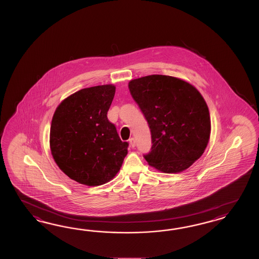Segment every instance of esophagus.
<instances>
[{"mask_svg": "<svg viewBox=\"0 0 259 259\" xmlns=\"http://www.w3.org/2000/svg\"><path fill=\"white\" fill-rule=\"evenodd\" d=\"M129 143H130V145H131L132 148H134V147L136 146V141H135L134 138H131V139L129 140Z\"/></svg>", "mask_w": 259, "mask_h": 259, "instance_id": "esophagus-1", "label": "esophagus"}]
</instances>
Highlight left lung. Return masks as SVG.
I'll return each mask as SVG.
<instances>
[{"label":"left lung","mask_w":259,"mask_h":259,"mask_svg":"<svg viewBox=\"0 0 259 259\" xmlns=\"http://www.w3.org/2000/svg\"><path fill=\"white\" fill-rule=\"evenodd\" d=\"M129 90L148 122V164L168 174L186 170L202 156L210 139V113L203 97L180 78L151 75L132 79Z\"/></svg>","instance_id":"8db88e82"}]
</instances>
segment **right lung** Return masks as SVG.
Returning <instances> with one entry per match:
<instances>
[{"label": "right lung", "mask_w": 259, "mask_h": 259, "mask_svg": "<svg viewBox=\"0 0 259 259\" xmlns=\"http://www.w3.org/2000/svg\"><path fill=\"white\" fill-rule=\"evenodd\" d=\"M116 87L81 89L57 107L50 128V149L60 169L87 186L111 181L127 155L116 126L107 118Z\"/></svg>", "instance_id": "1"}]
</instances>
